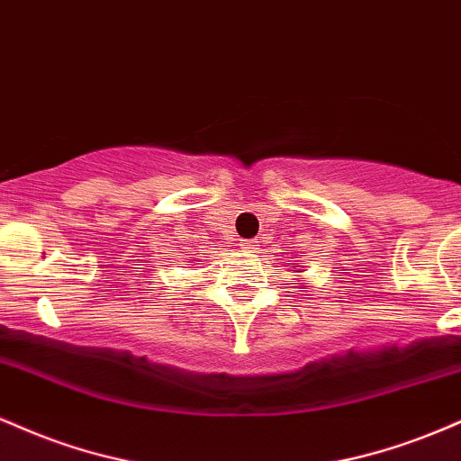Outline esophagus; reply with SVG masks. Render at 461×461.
<instances>
[{
	"label": "esophagus",
	"mask_w": 461,
	"mask_h": 461,
	"mask_svg": "<svg viewBox=\"0 0 461 461\" xmlns=\"http://www.w3.org/2000/svg\"><path fill=\"white\" fill-rule=\"evenodd\" d=\"M240 247L245 249L247 253H256L258 249H260V242H258V240H242Z\"/></svg>",
	"instance_id": "esophagus-1"
}]
</instances>
